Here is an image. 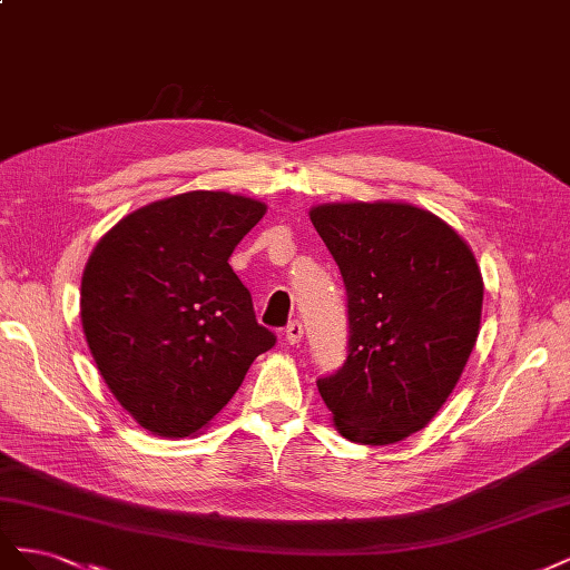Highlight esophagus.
Listing matches in <instances>:
<instances>
[{
	"label": "esophagus",
	"mask_w": 570,
	"mask_h": 570,
	"mask_svg": "<svg viewBox=\"0 0 570 570\" xmlns=\"http://www.w3.org/2000/svg\"><path fill=\"white\" fill-rule=\"evenodd\" d=\"M285 340H287L289 344H299V342L304 340V327H302V323H299V321H292V323L287 325Z\"/></svg>",
	"instance_id": "34e87169"
}]
</instances>
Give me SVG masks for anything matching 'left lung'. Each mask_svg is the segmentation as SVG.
Masks as SVG:
<instances>
[{
	"label": "left lung",
	"instance_id": "8db88e82",
	"mask_svg": "<svg viewBox=\"0 0 570 570\" xmlns=\"http://www.w3.org/2000/svg\"><path fill=\"white\" fill-rule=\"evenodd\" d=\"M350 297V356L318 381L342 438L383 446L419 433L450 400L475 347L482 273L469 243L409 202L308 209Z\"/></svg>",
	"mask_w": 570,
	"mask_h": 570
}]
</instances>
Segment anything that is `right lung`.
<instances>
[{"label":"right lung","mask_w":570,"mask_h":570,"mask_svg":"<svg viewBox=\"0 0 570 570\" xmlns=\"http://www.w3.org/2000/svg\"><path fill=\"white\" fill-rule=\"evenodd\" d=\"M266 209L212 189L149 202L85 264V340L116 402L151 435H199L275 344L228 264Z\"/></svg>","instance_id":"add662e5"}]
</instances>
